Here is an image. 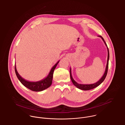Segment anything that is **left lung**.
I'll list each match as a JSON object with an SVG mask.
<instances>
[{"mask_svg": "<svg viewBox=\"0 0 125 125\" xmlns=\"http://www.w3.org/2000/svg\"><path fill=\"white\" fill-rule=\"evenodd\" d=\"M98 37H100L101 38V39L103 40V41L104 42L105 45L107 47V51H108V56H107V64H106V68H105V72L103 74V75L102 76V77L101 78V79L97 81L96 83H92V84H81V83H77L73 78L72 76V73H71V68L70 69V78H71V80L72 81L73 83L74 84V85L75 86H76L77 88L80 89L81 90H83V91H88L92 90V89H93L97 86H98L99 85H100L105 80L107 74V71H108V63H109V49L107 47V45L106 42H105L103 38L100 36V35H98Z\"/></svg>", "mask_w": 125, "mask_h": 125, "instance_id": "obj_1", "label": "left lung"}]
</instances>
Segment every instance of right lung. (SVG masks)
<instances>
[{
  "label": "right lung",
  "instance_id": "1",
  "mask_svg": "<svg viewBox=\"0 0 125 125\" xmlns=\"http://www.w3.org/2000/svg\"><path fill=\"white\" fill-rule=\"evenodd\" d=\"M60 61H58L54 66L52 67L51 69L50 70V72L47 75V76L44 78L43 79L38 81V82H30L25 79H23L19 74L18 73L16 65H15V71L16 75L20 81V82L24 85L25 86L30 89V90L34 91V92H41L42 91L45 89L49 87L52 84V79H53V75L54 71Z\"/></svg>",
  "mask_w": 125,
  "mask_h": 125
}]
</instances>
